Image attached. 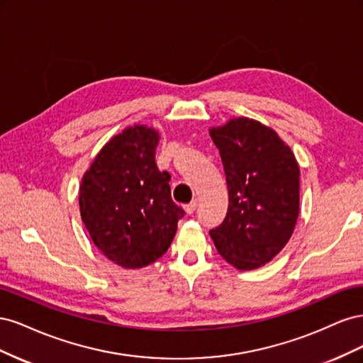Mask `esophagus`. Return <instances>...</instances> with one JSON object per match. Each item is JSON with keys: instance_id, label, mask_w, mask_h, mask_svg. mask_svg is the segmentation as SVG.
Listing matches in <instances>:
<instances>
[{"instance_id": "obj_1", "label": "esophagus", "mask_w": 363, "mask_h": 363, "mask_svg": "<svg viewBox=\"0 0 363 363\" xmlns=\"http://www.w3.org/2000/svg\"><path fill=\"white\" fill-rule=\"evenodd\" d=\"M196 204H199V201H196V200H192L189 204H184L183 206V208H184V212L186 213H194V211H195V208H196Z\"/></svg>"}]
</instances>
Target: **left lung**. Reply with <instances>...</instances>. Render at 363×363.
I'll use <instances>...</instances> for the list:
<instances>
[{
  "mask_svg": "<svg viewBox=\"0 0 363 363\" xmlns=\"http://www.w3.org/2000/svg\"><path fill=\"white\" fill-rule=\"evenodd\" d=\"M221 156L228 208L211 230L230 265L250 271L265 265L288 244L300 212V168L272 128L245 116L208 130Z\"/></svg>",
  "mask_w": 363,
  "mask_h": 363,
  "instance_id": "8db88e82",
  "label": "left lung"
}]
</instances>
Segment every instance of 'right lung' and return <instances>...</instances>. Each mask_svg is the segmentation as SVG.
Segmentation results:
<instances>
[{
  "instance_id": "right-lung-1",
  "label": "right lung",
  "mask_w": 363,
  "mask_h": 363,
  "mask_svg": "<svg viewBox=\"0 0 363 363\" xmlns=\"http://www.w3.org/2000/svg\"><path fill=\"white\" fill-rule=\"evenodd\" d=\"M159 131L127 127L98 152L80 184V213L94 244L116 265L136 269L168 251L183 208L156 164Z\"/></svg>"
}]
</instances>
